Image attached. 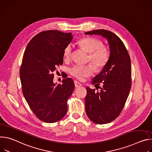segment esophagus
Segmentation results:
<instances>
[{
  "mask_svg": "<svg viewBox=\"0 0 152 152\" xmlns=\"http://www.w3.org/2000/svg\"><path fill=\"white\" fill-rule=\"evenodd\" d=\"M74 85H75V87L76 88H78L81 86V84L80 82H78V81H77L76 80L74 81Z\"/></svg>",
  "mask_w": 152,
  "mask_h": 152,
  "instance_id": "esophagus-1",
  "label": "esophagus"
}]
</instances>
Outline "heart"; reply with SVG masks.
Wrapping results in <instances>:
<instances>
[{
  "label": "heart",
  "mask_w": 152,
  "mask_h": 152,
  "mask_svg": "<svg viewBox=\"0 0 152 152\" xmlns=\"http://www.w3.org/2000/svg\"><path fill=\"white\" fill-rule=\"evenodd\" d=\"M78 44L82 49L89 53L88 61H91L96 70L99 71L104 68L109 60L110 52L106 46L103 45L102 41L94 37H85L79 40ZM72 55V46L67 45L63 51L64 60H69ZM69 72L72 76L82 80L94 74V67L91 64H76L71 67Z\"/></svg>",
  "instance_id": "b5f03b06"
}]
</instances>
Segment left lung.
<instances>
[{
  "label": "left lung",
  "mask_w": 152,
  "mask_h": 152,
  "mask_svg": "<svg viewBox=\"0 0 152 152\" xmlns=\"http://www.w3.org/2000/svg\"><path fill=\"white\" fill-rule=\"evenodd\" d=\"M86 35H100L106 38L110 48V58L99 74L93 78L92 85L102 84L99 92L87 87L86 112L89 118L98 124L109 123L121 112L129 94L132 83L131 60L122 40L112 32L96 29Z\"/></svg>",
  "instance_id": "obj_1"
}]
</instances>
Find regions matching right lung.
Here are the masks:
<instances>
[{"label": "right lung", "instance_id": "1", "mask_svg": "<svg viewBox=\"0 0 152 152\" xmlns=\"http://www.w3.org/2000/svg\"><path fill=\"white\" fill-rule=\"evenodd\" d=\"M72 39L71 32L45 31L25 50L20 68L22 92L34 114L45 123L57 122L65 116L67 101L75 88L73 80L66 76L62 85L53 83V72L63 64L64 49Z\"/></svg>", "mask_w": 152, "mask_h": 152}]
</instances>
